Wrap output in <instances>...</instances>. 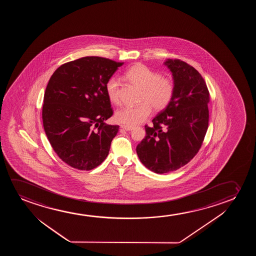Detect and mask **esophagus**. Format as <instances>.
<instances>
[{"label": "esophagus", "instance_id": "34e87169", "mask_svg": "<svg viewBox=\"0 0 256 256\" xmlns=\"http://www.w3.org/2000/svg\"><path fill=\"white\" fill-rule=\"evenodd\" d=\"M120 128H122V130H126V131H130V130H133V128H132V126H124V125L120 126Z\"/></svg>", "mask_w": 256, "mask_h": 256}]
</instances>
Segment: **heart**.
Segmentation results:
<instances>
[{
	"label": "heart",
	"instance_id": "heart-1",
	"mask_svg": "<svg viewBox=\"0 0 256 256\" xmlns=\"http://www.w3.org/2000/svg\"><path fill=\"white\" fill-rule=\"evenodd\" d=\"M126 77L132 83L142 88L140 104L123 106L116 112V120L124 126H134L144 122L150 116L151 106L154 110L165 108L172 102L175 92V84L172 78L161 77V74L144 64H136L126 72ZM109 100L119 104V80L110 78L106 84Z\"/></svg>",
	"mask_w": 256,
	"mask_h": 256
}]
</instances>
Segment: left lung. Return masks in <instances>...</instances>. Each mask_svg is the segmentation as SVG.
Here are the masks:
<instances>
[{
    "label": "left lung",
    "instance_id": "8db88e82",
    "mask_svg": "<svg viewBox=\"0 0 256 256\" xmlns=\"http://www.w3.org/2000/svg\"><path fill=\"white\" fill-rule=\"evenodd\" d=\"M175 92L166 108L145 126L146 136L137 145L142 164L151 172L164 174L187 164L200 150L206 134L210 100L200 72L179 60H167Z\"/></svg>",
    "mask_w": 256,
    "mask_h": 256
}]
</instances>
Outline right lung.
<instances>
[{
    "instance_id": "1",
    "label": "right lung",
    "mask_w": 256,
    "mask_h": 256,
    "mask_svg": "<svg viewBox=\"0 0 256 256\" xmlns=\"http://www.w3.org/2000/svg\"><path fill=\"white\" fill-rule=\"evenodd\" d=\"M123 63L84 56L58 67L47 84L42 124L50 144L72 168L90 170L102 164L119 126L112 116L106 84Z\"/></svg>"
}]
</instances>
